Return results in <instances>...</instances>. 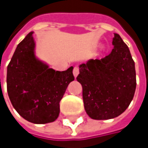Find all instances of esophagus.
Returning <instances> with one entry per match:
<instances>
[{
	"instance_id": "1",
	"label": "esophagus",
	"mask_w": 148,
	"mask_h": 148,
	"mask_svg": "<svg viewBox=\"0 0 148 148\" xmlns=\"http://www.w3.org/2000/svg\"><path fill=\"white\" fill-rule=\"evenodd\" d=\"M79 68H77V67H75L74 69V70H73V74H74V76L76 78L77 76H78V74H79Z\"/></svg>"
}]
</instances>
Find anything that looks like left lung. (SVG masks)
<instances>
[{
    "label": "left lung",
    "mask_w": 148,
    "mask_h": 148,
    "mask_svg": "<svg viewBox=\"0 0 148 148\" xmlns=\"http://www.w3.org/2000/svg\"><path fill=\"white\" fill-rule=\"evenodd\" d=\"M114 48L100 60L79 65L77 80L82 86L85 110L95 120L120 116L131 103L136 88L134 62L122 38L114 33Z\"/></svg>",
    "instance_id": "obj_1"
}]
</instances>
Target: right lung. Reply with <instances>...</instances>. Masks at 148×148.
Masks as SVG:
<instances>
[{"label": "right lung", "instance_id": "add662e5", "mask_svg": "<svg viewBox=\"0 0 148 148\" xmlns=\"http://www.w3.org/2000/svg\"><path fill=\"white\" fill-rule=\"evenodd\" d=\"M31 32L18 45L8 66L7 88L16 111L36 124L52 123L59 116L60 101L74 79L73 67L56 71L35 56Z\"/></svg>", "mask_w": 148, "mask_h": 148}]
</instances>
